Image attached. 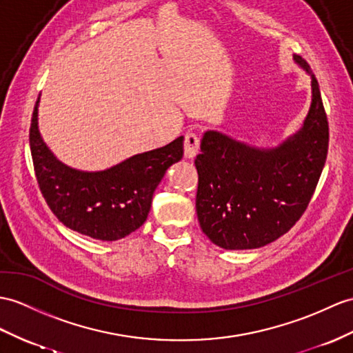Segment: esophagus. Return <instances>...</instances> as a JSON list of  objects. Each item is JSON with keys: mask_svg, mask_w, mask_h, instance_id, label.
<instances>
[{"mask_svg": "<svg viewBox=\"0 0 353 353\" xmlns=\"http://www.w3.org/2000/svg\"><path fill=\"white\" fill-rule=\"evenodd\" d=\"M199 152V137L196 133L188 132L184 139V156L185 159H194Z\"/></svg>", "mask_w": 353, "mask_h": 353, "instance_id": "esophagus-1", "label": "esophagus"}]
</instances>
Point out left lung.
Wrapping results in <instances>:
<instances>
[{
  "label": "left lung",
  "instance_id": "8db88e82",
  "mask_svg": "<svg viewBox=\"0 0 353 353\" xmlns=\"http://www.w3.org/2000/svg\"><path fill=\"white\" fill-rule=\"evenodd\" d=\"M312 103L303 125L277 147L261 148L206 130L194 165L199 175L196 212L203 234L226 250H252L295 225L314 193L328 152V119L310 65Z\"/></svg>",
  "mask_w": 353,
  "mask_h": 353
}]
</instances>
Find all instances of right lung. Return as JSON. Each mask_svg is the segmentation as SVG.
<instances>
[{"instance_id":"obj_1","label":"right lung","mask_w":353,"mask_h":353,"mask_svg":"<svg viewBox=\"0 0 353 353\" xmlns=\"http://www.w3.org/2000/svg\"><path fill=\"white\" fill-rule=\"evenodd\" d=\"M36 101L30 147L43 197L64 226L100 241H117L139 229L148 217L152 194L166 170L183 159L184 136L165 147L123 160L103 170L65 165L43 141Z\"/></svg>"}]
</instances>
